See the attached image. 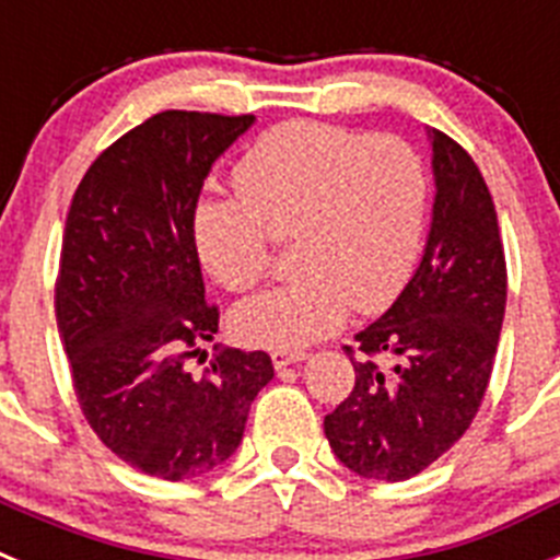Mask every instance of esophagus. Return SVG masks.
I'll use <instances>...</instances> for the list:
<instances>
[{"label":"esophagus","mask_w":560,"mask_h":560,"mask_svg":"<svg viewBox=\"0 0 560 560\" xmlns=\"http://www.w3.org/2000/svg\"><path fill=\"white\" fill-rule=\"evenodd\" d=\"M305 350H275L271 353V364H275V370H283L289 368V364H296V361L305 359Z\"/></svg>","instance_id":"esophagus-1"}]
</instances>
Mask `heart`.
I'll list each match as a JSON object with an SVG mask.
<instances>
[{
	"label": "heart",
	"instance_id": "obj_1",
	"mask_svg": "<svg viewBox=\"0 0 560 560\" xmlns=\"http://www.w3.org/2000/svg\"><path fill=\"white\" fill-rule=\"evenodd\" d=\"M237 199L192 210V244L226 291H249L271 264V237L294 241L291 283L232 311L252 348H303L339 328L350 305L387 308L418 264L427 232V162L412 142L294 120L271 128L235 167Z\"/></svg>",
	"mask_w": 560,
	"mask_h": 560
}]
</instances>
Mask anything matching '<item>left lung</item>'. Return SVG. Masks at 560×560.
Listing matches in <instances>:
<instances>
[{
	"mask_svg": "<svg viewBox=\"0 0 560 560\" xmlns=\"http://www.w3.org/2000/svg\"><path fill=\"white\" fill-rule=\"evenodd\" d=\"M432 230L407 289L345 345L355 387L325 438L350 471L404 482L471 427L491 381L508 300L497 207L477 162L438 128Z\"/></svg>",
	"mask_w": 560,
	"mask_h": 560,
	"instance_id": "8db88e82",
	"label": "left lung"
}]
</instances>
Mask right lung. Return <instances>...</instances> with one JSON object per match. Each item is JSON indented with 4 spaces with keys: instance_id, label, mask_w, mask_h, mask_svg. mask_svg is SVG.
<instances>
[{
    "instance_id": "right-lung-1",
    "label": "right lung",
    "mask_w": 560,
    "mask_h": 560,
    "mask_svg": "<svg viewBox=\"0 0 560 560\" xmlns=\"http://www.w3.org/2000/svg\"><path fill=\"white\" fill-rule=\"evenodd\" d=\"M252 122L255 114H153L92 162L63 226L56 316L83 418L122 463L171 482L235 454L252 400L275 375L269 353L235 348L201 378L185 370L219 334L192 210Z\"/></svg>"
}]
</instances>
